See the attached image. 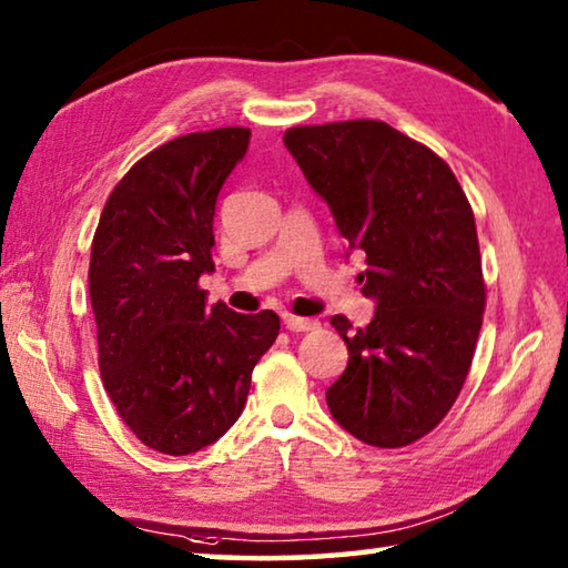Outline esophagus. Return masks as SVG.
<instances>
[{"instance_id": "34e87169", "label": "esophagus", "mask_w": 568, "mask_h": 568, "mask_svg": "<svg viewBox=\"0 0 568 568\" xmlns=\"http://www.w3.org/2000/svg\"><path fill=\"white\" fill-rule=\"evenodd\" d=\"M285 328L291 333H307V331H315L318 328V321L313 318H297V315H285Z\"/></svg>"}]
</instances>
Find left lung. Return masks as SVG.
<instances>
[{"label": "left lung", "instance_id": "8db88e82", "mask_svg": "<svg viewBox=\"0 0 568 568\" xmlns=\"http://www.w3.org/2000/svg\"><path fill=\"white\" fill-rule=\"evenodd\" d=\"M283 142L365 253L376 301L365 328L331 318L348 365L325 400L363 444L408 446L444 420L474 361L486 307L474 210L434 150L381 120L303 124Z\"/></svg>", "mask_w": 568, "mask_h": 568}]
</instances>
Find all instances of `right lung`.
Returning a JSON list of instances; mask_svg holds the SVG:
<instances>
[{"instance_id": "right-lung-1", "label": "right lung", "mask_w": 568, "mask_h": 568, "mask_svg": "<svg viewBox=\"0 0 568 568\" xmlns=\"http://www.w3.org/2000/svg\"><path fill=\"white\" fill-rule=\"evenodd\" d=\"M247 128L182 134L134 162L94 230L90 301L100 373L142 444L187 456L245 408L255 363L281 331L273 311L207 305L220 187L245 158Z\"/></svg>"}]
</instances>
